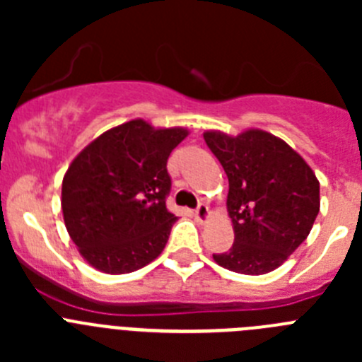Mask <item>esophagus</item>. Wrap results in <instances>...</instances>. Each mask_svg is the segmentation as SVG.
I'll return each mask as SVG.
<instances>
[{"label":"esophagus","instance_id":"1","mask_svg":"<svg viewBox=\"0 0 362 362\" xmlns=\"http://www.w3.org/2000/svg\"><path fill=\"white\" fill-rule=\"evenodd\" d=\"M194 216H196V219L199 221V223H206V221L210 219V209L206 204H199L196 209V212H194Z\"/></svg>","mask_w":362,"mask_h":362}]
</instances>
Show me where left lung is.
<instances>
[{
  "instance_id": "left-lung-1",
  "label": "left lung",
  "mask_w": 362,
  "mask_h": 362,
  "mask_svg": "<svg viewBox=\"0 0 362 362\" xmlns=\"http://www.w3.org/2000/svg\"><path fill=\"white\" fill-rule=\"evenodd\" d=\"M203 137L228 177L226 210L233 226L232 248L214 261L245 276L276 270L315 223L319 179L288 143L264 130L238 136L206 130Z\"/></svg>"
}]
</instances>
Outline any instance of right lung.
Returning <instances> with one entry per match:
<instances>
[{
    "instance_id": "right-lung-1",
    "label": "right lung",
    "mask_w": 362,
    "mask_h": 362,
    "mask_svg": "<svg viewBox=\"0 0 362 362\" xmlns=\"http://www.w3.org/2000/svg\"><path fill=\"white\" fill-rule=\"evenodd\" d=\"M188 136L145 119L112 127L85 146L63 175L66 232L86 263L103 274H130L165 248L177 217L168 212L166 161Z\"/></svg>"
}]
</instances>
